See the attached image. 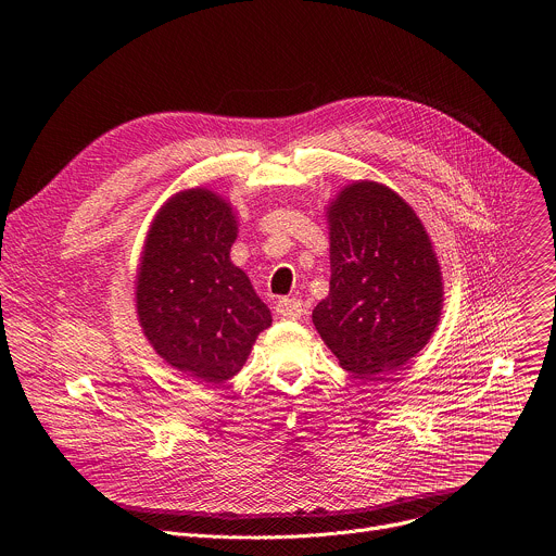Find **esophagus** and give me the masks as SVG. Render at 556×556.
Returning <instances> with one entry per match:
<instances>
[{
    "label": "esophagus",
    "mask_w": 556,
    "mask_h": 556,
    "mask_svg": "<svg viewBox=\"0 0 556 556\" xmlns=\"http://www.w3.org/2000/svg\"><path fill=\"white\" fill-rule=\"evenodd\" d=\"M277 314L281 316V319H290V321H296L299 316L303 314V303L299 299H279L277 305H275Z\"/></svg>",
    "instance_id": "1"
}]
</instances>
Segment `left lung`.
<instances>
[{"mask_svg":"<svg viewBox=\"0 0 556 556\" xmlns=\"http://www.w3.org/2000/svg\"><path fill=\"white\" fill-rule=\"evenodd\" d=\"M330 294L312 324L339 365L374 378L407 365L433 337L442 270L416 211L393 189L356 180L326 206Z\"/></svg>","mask_w":556,"mask_h":556,"instance_id":"1","label":"left lung"}]
</instances>
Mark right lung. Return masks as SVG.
Listing matches in <instances>:
<instances>
[{"label":"right lung","instance_id":"right-lung-1","mask_svg":"<svg viewBox=\"0 0 556 556\" xmlns=\"http://www.w3.org/2000/svg\"><path fill=\"white\" fill-rule=\"evenodd\" d=\"M237 213L219 193L195 187L157 208L136 268V316L167 365L198 382L240 371L273 324L249 275L230 262Z\"/></svg>","mask_w":556,"mask_h":556}]
</instances>
